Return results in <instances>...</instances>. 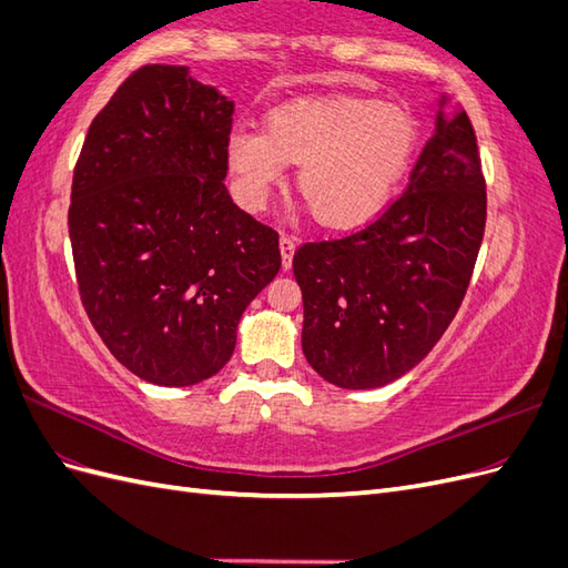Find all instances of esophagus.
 Segmentation results:
<instances>
[{"mask_svg": "<svg viewBox=\"0 0 568 568\" xmlns=\"http://www.w3.org/2000/svg\"><path fill=\"white\" fill-rule=\"evenodd\" d=\"M280 251H282V265H284V270H288L291 263H294L296 239L288 236V234H282V239H280Z\"/></svg>", "mask_w": 568, "mask_h": 568, "instance_id": "obj_1", "label": "esophagus"}]
</instances>
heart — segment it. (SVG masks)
Listing matches in <instances>:
<instances>
[{
  "label": "heart",
  "instance_id": "heart-1",
  "mask_svg": "<svg viewBox=\"0 0 568 568\" xmlns=\"http://www.w3.org/2000/svg\"><path fill=\"white\" fill-rule=\"evenodd\" d=\"M417 125L372 99L294 101L267 113L265 130L234 125L225 140L234 194L263 211L298 163V192L324 227L346 230L382 209L417 151Z\"/></svg>",
  "mask_w": 568,
  "mask_h": 568
}]
</instances>
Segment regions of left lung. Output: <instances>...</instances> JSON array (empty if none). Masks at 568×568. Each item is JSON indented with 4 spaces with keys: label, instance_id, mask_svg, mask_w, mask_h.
I'll list each match as a JSON object with an SVG mask.
<instances>
[{
    "label": "left lung",
    "instance_id": "left-lung-1",
    "mask_svg": "<svg viewBox=\"0 0 568 568\" xmlns=\"http://www.w3.org/2000/svg\"><path fill=\"white\" fill-rule=\"evenodd\" d=\"M486 230V180L469 115L438 97L407 189L369 225L294 255L303 353L338 388L415 369L457 315Z\"/></svg>",
    "mask_w": 568,
    "mask_h": 568
}]
</instances>
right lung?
<instances>
[{"label":"right lung","mask_w":568,"mask_h":568,"mask_svg":"<svg viewBox=\"0 0 568 568\" xmlns=\"http://www.w3.org/2000/svg\"><path fill=\"white\" fill-rule=\"evenodd\" d=\"M234 101L186 65L132 73L90 125L68 234L82 305L140 379L192 386L236 346L248 303L277 277L280 234L232 201Z\"/></svg>","instance_id":"add662e5"}]
</instances>
